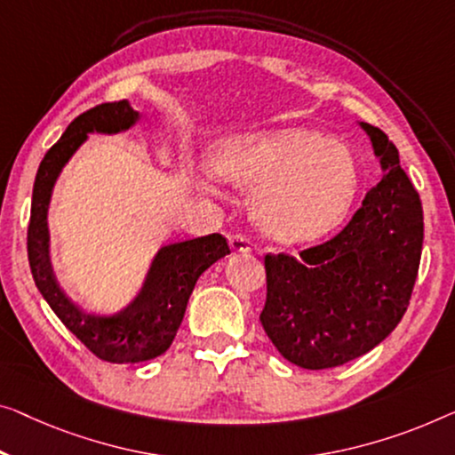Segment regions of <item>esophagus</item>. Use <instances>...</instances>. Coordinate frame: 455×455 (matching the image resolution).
Wrapping results in <instances>:
<instances>
[{"label": "esophagus", "mask_w": 455, "mask_h": 455, "mask_svg": "<svg viewBox=\"0 0 455 455\" xmlns=\"http://www.w3.org/2000/svg\"><path fill=\"white\" fill-rule=\"evenodd\" d=\"M228 245L235 253H249L251 251V241L245 235H230L228 236Z\"/></svg>", "instance_id": "34e87169"}]
</instances>
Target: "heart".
I'll list each match as a JSON object with an SVG mask.
<instances>
[{
	"instance_id": "1",
	"label": "heart",
	"mask_w": 455,
	"mask_h": 455,
	"mask_svg": "<svg viewBox=\"0 0 455 455\" xmlns=\"http://www.w3.org/2000/svg\"><path fill=\"white\" fill-rule=\"evenodd\" d=\"M210 173L236 188H255L251 210L277 241H315L345 219L359 188L357 159L345 142L308 128L222 140Z\"/></svg>"
}]
</instances>
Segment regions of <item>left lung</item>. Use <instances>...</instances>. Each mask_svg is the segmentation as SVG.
<instances>
[{
  "instance_id": "left-lung-1",
  "label": "left lung",
  "mask_w": 455,
  "mask_h": 455,
  "mask_svg": "<svg viewBox=\"0 0 455 455\" xmlns=\"http://www.w3.org/2000/svg\"><path fill=\"white\" fill-rule=\"evenodd\" d=\"M382 167L341 233L300 257L266 255L259 321L275 349L307 370L337 368L382 343L409 307L423 249V206L398 148L359 122Z\"/></svg>"
}]
</instances>
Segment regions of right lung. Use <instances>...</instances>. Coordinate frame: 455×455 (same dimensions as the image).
<instances>
[{
  "label": "right lung",
  "mask_w": 455,
  "mask_h": 455,
  "mask_svg": "<svg viewBox=\"0 0 455 455\" xmlns=\"http://www.w3.org/2000/svg\"><path fill=\"white\" fill-rule=\"evenodd\" d=\"M139 118L140 114L132 110L126 100L108 101L79 114L40 161L32 189L28 261L34 283L60 323L93 355L110 363H139L165 354L184 321L189 294L198 277L220 257L230 253L227 239L219 233L161 247L147 271L140 292L126 308L112 316L85 313L59 286L51 263V235L46 222L54 181L81 142H85L87 134L124 132L137 124Z\"/></svg>",
  "instance_id": "obj_1"
}]
</instances>
